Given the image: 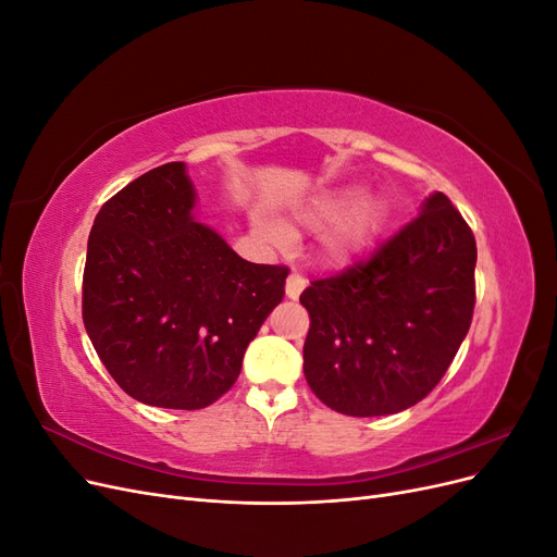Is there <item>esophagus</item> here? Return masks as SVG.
<instances>
[{
	"label": "esophagus",
	"instance_id": "1",
	"mask_svg": "<svg viewBox=\"0 0 557 557\" xmlns=\"http://www.w3.org/2000/svg\"><path fill=\"white\" fill-rule=\"evenodd\" d=\"M305 288H307V281L299 274H290L288 281H285V295H288L290 299H297Z\"/></svg>",
	"mask_w": 557,
	"mask_h": 557
}]
</instances>
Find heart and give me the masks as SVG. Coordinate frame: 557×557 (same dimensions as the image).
Segmentation results:
<instances>
[{
	"mask_svg": "<svg viewBox=\"0 0 557 557\" xmlns=\"http://www.w3.org/2000/svg\"><path fill=\"white\" fill-rule=\"evenodd\" d=\"M352 205V195L350 193H334L313 199L309 207L299 211V218L309 225H325L336 221V218L344 215V211ZM267 234L274 242L288 239V232H285L281 225H264ZM374 232V211L372 207H360L356 213H350L348 218L336 225L323 242V252L330 262H348L350 258H356L360 250L367 248L369 239H372Z\"/></svg>",
	"mask_w": 557,
	"mask_h": 557,
	"instance_id": "1",
	"label": "heart"
}]
</instances>
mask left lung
<instances>
[{
    "instance_id": "left-lung-1",
    "label": "left lung",
    "mask_w": 557,
    "mask_h": 557,
    "mask_svg": "<svg viewBox=\"0 0 557 557\" xmlns=\"http://www.w3.org/2000/svg\"><path fill=\"white\" fill-rule=\"evenodd\" d=\"M476 239L444 193L369 260L311 281L301 293L311 327L305 376L346 416L413 407L442 381L476 305Z\"/></svg>"
}]
</instances>
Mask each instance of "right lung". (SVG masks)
<instances>
[{"mask_svg":"<svg viewBox=\"0 0 557 557\" xmlns=\"http://www.w3.org/2000/svg\"><path fill=\"white\" fill-rule=\"evenodd\" d=\"M193 209L185 164L166 162L113 195L88 239L83 325L113 381L150 407L223 397L290 272L239 258Z\"/></svg>","mask_w":557,"mask_h":557,"instance_id":"obj_1","label":"right lung"}]
</instances>
